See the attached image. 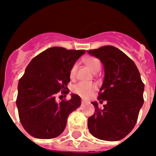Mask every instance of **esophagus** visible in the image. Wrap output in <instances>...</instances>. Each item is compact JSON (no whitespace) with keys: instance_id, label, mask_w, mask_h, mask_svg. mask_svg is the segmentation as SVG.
<instances>
[{"instance_id":"esophagus-1","label":"esophagus","mask_w":156,"mask_h":156,"mask_svg":"<svg viewBox=\"0 0 156 156\" xmlns=\"http://www.w3.org/2000/svg\"><path fill=\"white\" fill-rule=\"evenodd\" d=\"M86 103H87V101H85V100H81V105L86 104Z\"/></svg>"}]
</instances>
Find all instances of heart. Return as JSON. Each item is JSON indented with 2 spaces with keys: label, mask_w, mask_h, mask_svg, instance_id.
Wrapping results in <instances>:
<instances>
[{
  "label": "heart",
  "mask_w": 156,
  "mask_h": 156,
  "mask_svg": "<svg viewBox=\"0 0 156 156\" xmlns=\"http://www.w3.org/2000/svg\"><path fill=\"white\" fill-rule=\"evenodd\" d=\"M85 65H87L88 68L91 70L92 72H98L101 68V63L98 58L95 57L89 56L85 58ZM77 68L78 65L76 63L74 64L70 70V78L71 79H74L75 78L77 72ZM97 89V86L94 83H84L79 82L73 87V91L78 95L81 96V98H88V97L91 95Z\"/></svg>",
  "instance_id": "heart-1"
}]
</instances>
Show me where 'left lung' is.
<instances>
[{"label":"left lung","instance_id":"obj_1","mask_svg":"<svg viewBox=\"0 0 156 156\" xmlns=\"http://www.w3.org/2000/svg\"><path fill=\"white\" fill-rule=\"evenodd\" d=\"M99 58L105 68V78L98 100L107 103L99 108L91 102L94 113L88 118V127L94 137L105 141L124 139L133 129L144 103V83L133 61L113 46L88 50Z\"/></svg>","mask_w":156,"mask_h":156}]
</instances>
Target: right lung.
<instances>
[{"label":"right lung","mask_w":156,"mask_h":156,"mask_svg":"<svg viewBox=\"0 0 156 156\" xmlns=\"http://www.w3.org/2000/svg\"><path fill=\"white\" fill-rule=\"evenodd\" d=\"M85 50L48 48L34 57L18 82L19 119L26 132L37 139H54L63 132L68 115L81 105V98L57 101L56 94L69 92L70 70ZM66 96V95H65Z\"/></svg>","instance_id":"1"}]
</instances>
